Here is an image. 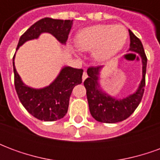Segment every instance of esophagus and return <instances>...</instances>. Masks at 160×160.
Masks as SVG:
<instances>
[{"mask_svg": "<svg viewBox=\"0 0 160 160\" xmlns=\"http://www.w3.org/2000/svg\"><path fill=\"white\" fill-rule=\"evenodd\" d=\"M87 78V73H86V72H84L83 74H82V80L84 81V80H86Z\"/></svg>", "mask_w": 160, "mask_h": 160, "instance_id": "1", "label": "esophagus"}]
</instances>
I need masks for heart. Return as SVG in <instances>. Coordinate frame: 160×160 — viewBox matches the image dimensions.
I'll use <instances>...</instances> for the list:
<instances>
[{
  "label": "heart",
  "instance_id": "b5f03b06",
  "mask_svg": "<svg viewBox=\"0 0 160 160\" xmlns=\"http://www.w3.org/2000/svg\"><path fill=\"white\" fill-rule=\"evenodd\" d=\"M128 38L126 28L120 25H95L77 33L76 43L71 49L76 54L91 51L95 61L104 62L116 56L123 48Z\"/></svg>",
  "mask_w": 160,
  "mask_h": 160
}]
</instances>
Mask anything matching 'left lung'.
I'll use <instances>...</instances> for the list:
<instances>
[{"instance_id":"1","label":"left lung","mask_w":160,"mask_h":160,"mask_svg":"<svg viewBox=\"0 0 160 160\" xmlns=\"http://www.w3.org/2000/svg\"><path fill=\"white\" fill-rule=\"evenodd\" d=\"M128 32L130 37L129 50L138 53L142 62V79L134 93L122 98L112 97L101 88L99 84L100 71L103 67H92L87 69L88 78L84 81V86L87 89L89 110L92 118L100 122L115 123L127 119L138 107L144 93L148 59L141 40L130 30Z\"/></svg>"}]
</instances>
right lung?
Listing matches in <instances>:
<instances>
[{
	"label": "right lung",
	"mask_w": 160,
	"mask_h": 160,
	"mask_svg": "<svg viewBox=\"0 0 160 160\" xmlns=\"http://www.w3.org/2000/svg\"><path fill=\"white\" fill-rule=\"evenodd\" d=\"M73 20L44 18L37 21L20 37L16 51L29 40L38 38L42 33H50L62 44H66ZM14 86L19 100L26 110L41 121L53 122L64 118L68 112L73 87L82 82L83 70L64 66L52 83L43 88H33L24 83L14 66Z\"/></svg>",
	"instance_id": "right-lung-1"
}]
</instances>
